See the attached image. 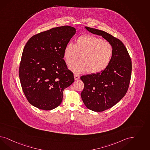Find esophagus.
Wrapping results in <instances>:
<instances>
[{
	"instance_id": "obj_1",
	"label": "esophagus",
	"mask_w": 150,
	"mask_h": 150,
	"mask_svg": "<svg viewBox=\"0 0 150 150\" xmlns=\"http://www.w3.org/2000/svg\"><path fill=\"white\" fill-rule=\"evenodd\" d=\"M74 79H75V80H77L80 79V76H79V75H78L75 74V75H74Z\"/></svg>"
}]
</instances>
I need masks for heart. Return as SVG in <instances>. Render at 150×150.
I'll return each instance as SVG.
<instances>
[{
	"instance_id": "obj_1",
	"label": "heart",
	"mask_w": 150,
	"mask_h": 150,
	"mask_svg": "<svg viewBox=\"0 0 150 150\" xmlns=\"http://www.w3.org/2000/svg\"><path fill=\"white\" fill-rule=\"evenodd\" d=\"M113 54L114 48L110 42L94 35H86L78 37L74 44L67 43L64 49L63 57L70 65L80 54L81 60L72 63L70 70L76 74L88 70L97 74L109 66Z\"/></svg>"
}]
</instances>
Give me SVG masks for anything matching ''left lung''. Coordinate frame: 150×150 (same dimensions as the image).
Here are the masks:
<instances>
[{"mask_svg":"<svg viewBox=\"0 0 150 150\" xmlns=\"http://www.w3.org/2000/svg\"><path fill=\"white\" fill-rule=\"evenodd\" d=\"M88 31L110 42L114 54L109 66L101 72L81 76L84 88L81 93L88 109L101 112L119 102L127 91L131 76L132 63L129 54L122 42L109 33L85 27Z\"/></svg>","mask_w":150,"mask_h":150,"instance_id":"left-lung-1","label":"left lung"}]
</instances>
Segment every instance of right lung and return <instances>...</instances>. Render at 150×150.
Returning <instances> with one entry per match:
<instances>
[{"label":"right lung","instance_id":"right-lung-1","mask_svg":"<svg viewBox=\"0 0 150 150\" xmlns=\"http://www.w3.org/2000/svg\"><path fill=\"white\" fill-rule=\"evenodd\" d=\"M75 33L72 26H59L36 34L26 42L19 75L23 91L33 106L44 110L56 108L62 102L64 90L74 83L63 52Z\"/></svg>","mask_w":150,"mask_h":150}]
</instances>
